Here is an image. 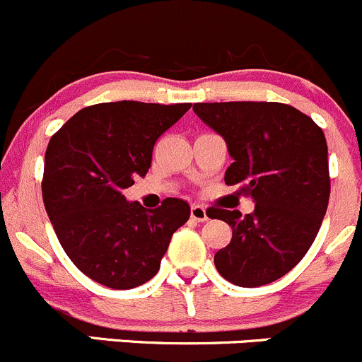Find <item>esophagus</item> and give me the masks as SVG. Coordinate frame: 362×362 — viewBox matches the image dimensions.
Returning a JSON list of instances; mask_svg holds the SVG:
<instances>
[{"label":"esophagus","mask_w":362,"mask_h":362,"mask_svg":"<svg viewBox=\"0 0 362 362\" xmlns=\"http://www.w3.org/2000/svg\"><path fill=\"white\" fill-rule=\"evenodd\" d=\"M189 216H192V220L195 221H206L207 218V211L204 206H199V204H193L192 206V211H189Z\"/></svg>","instance_id":"1"}]
</instances>
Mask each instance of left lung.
<instances>
[{"label":"left lung","mask_w":362,"mask_h":362,"mask_svg":"<svg viewBox=\"0 0 362 362\" xmlns=\"http://www.w3.org/2000/svg\"><path fill=\"white\" fill-rule=\"evenodd\" d=\"M193 112L227 142L234 162L225 182L255 202L253 213L213 209L232 227L214 255L218 273L239 287L287 274L306 255L327 211V142L301 110L278 102L195 103Z\"/></svg>","instance_id":"1"}]
</instances>
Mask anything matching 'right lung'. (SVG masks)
<instances>
[{"mask_svg": "<svg viewBox=\"0 0 362 362\" xmlns=\"http://www.w3.org/2000/svg\"><path fill=\"white\" fill-rule=\"evenodd\" d=\"M192 103H98L78 110L45 151L42 197L71 262L116 291L151 280L174 232L189 218L188 202L165 199L156 209L128 202L124 188L151 167L160 135Z\"/></svg>", "mask_w": 362, "mask_h": 362, "instance_id": "obj_1", "label": "right lung"}]
</instances>
